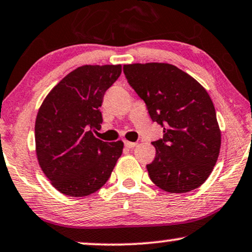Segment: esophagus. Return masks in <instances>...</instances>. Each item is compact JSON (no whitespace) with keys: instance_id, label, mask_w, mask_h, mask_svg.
<instances>
[{"instance_id":"1","label":"esophagus","mask_w":252,"mask_h":252,"mask_svg":"<svg viewBox=\"0 0 252 252\" xmlns=\"http://www.w3.org/2000/svg\"><path fill=\"white\" fill-rule=\"evenodd\" d=\"M124 145H126V147H129V149H132V147H135L137 145V143L128 142V140H124Z\"/></svg>"}]
</instances>
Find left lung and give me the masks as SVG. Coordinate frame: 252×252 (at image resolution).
Instances as JSON below:
<instances>
[{
  "instance_id": "8db88e82",
  "label": "left lung",
  "mask_w": 252,
  "mask_h": 252,
  "mask_svg": "<svg viewBox=\"0 0 252 252\" xmlns=\"http://www.w3.org/2000/svg\"><path fill=\"white\" fill-rule=\"evenodd\" d=\"M130 86L146 103L163 137L152 142L156 158L146 165L160 189L183 193L202 186L219 157L221 132L206 90L168 63L123 65Z\"/></svg>"
}]
</instances>
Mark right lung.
<instances>
[{
  "instance_id": "right-lung-1",
  "label": "right lung",
  "mask_w": 252,
  "mask_h": 252,
  "mask_svg": "<svg viewBox=\"0 0 252 252\" xmlns=\"http://www.w3.org/2000/svg\"><path fill=\"white\" fill-rule=\"evenodd\" d=\"M122 66L83 65L68 73L48 93L35 120V151L42 172L60 192L89 196L110 177L123 143L102 142L103 95Z\"/></svg>"
}]
</instances>
